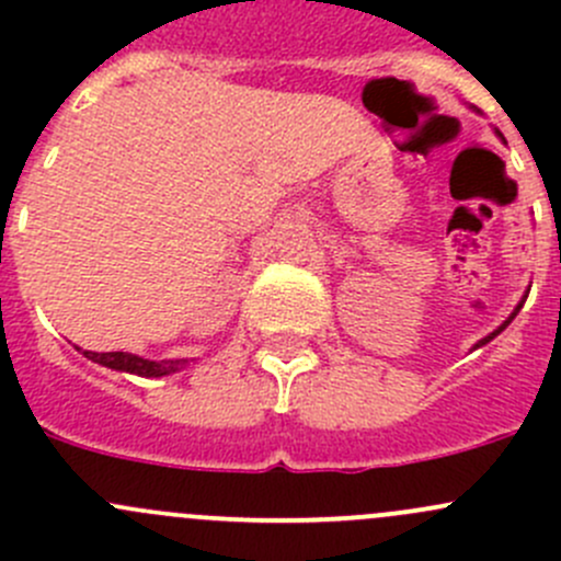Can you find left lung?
<instances>
[{"label":"left lung","mask_w":561,"mask_h":561,"mask_svg":"<svg viewBox=\"0 0 561 561\" xmlns=\"http://www.w3.org/2000/svg\"><path fill=\"white\" fill-rule=\"evenodd\" d=\"M494 133H496V135H500V138H502V133H500V129H494ZM502 140H505V138H502ZM524 301H526V293H524V298H522V301H518V307H516V309H513V312H511V317H507V320H505V322H502V325H500V328H494V331H491V333H489V336H483V339H480V342H474V347H472V350L483 347V344H489V342H491V339H494V336H500V333H502V331H505V328H507V325H511V322H513V317H516L518 312H522Z\"/></svg>","instance_id":"1"}]
</instances>
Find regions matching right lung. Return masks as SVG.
<instances>
[{
	"mask_svg": "<svg viewBox=\"0 0 561 561\" xmlns=\"http://www.w3.org/2000/svg\"><path fill=\"white\" fill-rule=\"evenodd\" d=\"M81 353L87 355L89 360H94V364L107 366V369H116V371H127V375H138V377H168V375H175V371H181L186 364H190L186 358L149 360L133 353H92V350H81Z\"/></svg>",
	"mask_w": 561,
	"mask_h": 561,
	"instance_id": "right-lung-1",
	"label": "right lung"
}]
</instances>
